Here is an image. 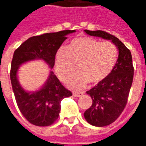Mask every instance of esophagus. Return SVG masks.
Returning <instances> with one entry per match:
<instances>
[{"mask_svg": "<svg viewBox=\"0 0 146 146\" xmlns=\"http://www.w3.org/2000/svg\"><path fill=\"white\" fill-rule=\"evenodd\" d=\"M84 94V92H73V95L74 97H81Z\"/></svg>", "mask_w": 146, "mask_h": 146, "instance_id": "esophagus-1", "label": "esophagus"}]
</instances>
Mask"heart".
I'll return each mask as SVG.
<instances>
[{
  "label": "heart",
  "instance_id": "heart-1",
  "mask_svg": "<svg viewBox=\"0 0 146 146\" xmlns=\"http://www.w3.org/2000/svg\"><path fill=\"white\" fill-rule=\"evenodd\" d=\"M117 48L110 41L100 42L88 36L73 39L68 47L58 49L54 58V69L59 79L66 81L77 63L78 72L68 82L70 88H82L88 81L92 84L102 82L116 65Z\"/></svg>",
  "mask_w": 146,
  "mask_h": 146
}]
</instances>
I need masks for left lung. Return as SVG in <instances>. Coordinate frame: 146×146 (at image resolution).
<instances>
[{"instance_id": "obj_1", "label": "left lung", "mask_w": 146, "mask_h": 146, "mask_svg": "<svg viewBox=\"0 0 146 146\" xmlns=\"http://www.w3.org/2000/svg\"><path fill=\"white\" fill-rule=\"evenodd\" d=\"M90 36L110 40L119 51L115 66L110 75L87 92L92 98V105L84 113V118L95 127H105L116 120L124 110L133 82L134 67L128 48L112 34L102 30H85Z\"/></svg>"}]
</instances>
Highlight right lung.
Masks as SVG:
<instances>
[{"instance_id": "right-lung-1", "label": "right lung", "mask_w": 146, "mask_h": 146, "mask_svg": "<svg viewBox=\"0 0 146 146\" xmlns=\"http://www.w3.org/2000/svg\"><path fill=\"white\" fill-rule=\"evenodd\" d=\"M74 32L76 30H62L31 36L15 51L10 72L12 90L20 112L33 125L52 124L59 116L61 101L71 96L72 92L65 88L52 71L39 90L27 92L19 82L18 70L21 65L33 60H43L52 69L56 51L67 39L66 35Z\"/></svg>"}]
</instances>
